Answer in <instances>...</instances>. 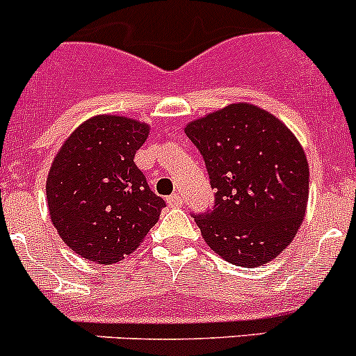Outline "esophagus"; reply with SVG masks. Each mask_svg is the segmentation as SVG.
Returning a JSON list of instances; mask_svg holds the SVG:
<instances>
[{
  "instance_id": "esophagus-1",
  "label": "esophagus",
  "mask_w": 356,
  "mask_h": 356,
  "mask_svg": "<svg viewBox=\"0 0 356 356\" xmlns=\"http://www.w3.org/2000/svg\"><path fill=\"white\" fill-rule=\"evenodd\" d=\"M167 203H168V207H170V208H179V207H182V204H184V201H182L181 195H170L167 198Z\"/></svg>"
}]
</instances>
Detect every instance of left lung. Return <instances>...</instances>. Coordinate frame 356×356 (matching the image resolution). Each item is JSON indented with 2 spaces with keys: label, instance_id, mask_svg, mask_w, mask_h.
I'll return each instance as SVG.
<instances>
[{
  "label": "left lung",
  "instance_id": "obj_1",
  "mask_svg": "<svg viewBox=\"0 0 356 356\" xmlns=\"http://www.w3.org/2000/svg\"><path fill=\"white\" fill-rule=\"evenodd\" d=\"M186 134L215 189L213 208L195 215L207 245L239 267L274 260L308 201V161L293 132L268 111L234 103L188 124Z\"/></svg>",
  "mask_w": 356,
  "mask_h": 356
}]
</instances>
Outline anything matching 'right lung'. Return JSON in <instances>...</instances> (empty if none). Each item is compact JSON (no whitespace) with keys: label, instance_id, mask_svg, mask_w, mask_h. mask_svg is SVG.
<instances>
[{"label":"right lung","instance_id":"right-lung-1","mask_svg":"<svg viewBox=\"0 0 356 356\" xmlns=\"http://www.w3.org/2000/svg\"><path fill=\"white\" fill-rule=\"evenodd\" d=\"M148 134L134 118L98 115L79 125L53 160L46 181L51 222L86 260L115 264L160 218L165 201L134 163Z\"/></svg>","mask_w":356,"mask_h":356}]
</instances>
